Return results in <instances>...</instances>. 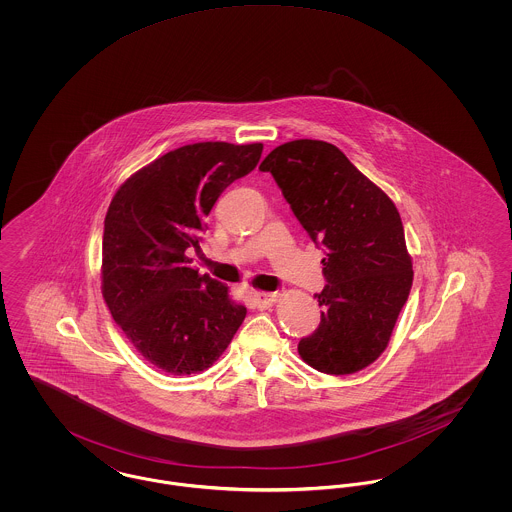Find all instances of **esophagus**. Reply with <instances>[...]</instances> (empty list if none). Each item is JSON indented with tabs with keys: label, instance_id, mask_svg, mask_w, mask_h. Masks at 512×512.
<instances>
[{
	"label": "esophagus",
	"instance_id": "esophagus-1",
	"mask_svg": "<svg viewBox=\"0 0 512 512\" xmlns=\"http://www.w3.org/2000/svg\"><path fill=\"white\" fill-rule=\"evenodd\" d=\"M278 293H253L251 295V305L255 307V309H267L270 305H274L276 301H278Z\"/></svg>",
	"mask_w": 512,
	"mask_h": 512
}]
</instances>
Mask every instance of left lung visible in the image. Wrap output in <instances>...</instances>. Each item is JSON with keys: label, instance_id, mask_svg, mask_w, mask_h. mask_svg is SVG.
Returning a JSON list of instances; mask_svg holds the SVG:
<instances>
[{"label": "left lung", "instance_id": "1", "mask_svg": "<svg viewBox=\"0 0 512 512\" xmlns=\"http://www.w3.org/2000/svg\"><path fill=\"white\" fill-rule=\"evenodd\" d=\"M270 172L293 215L322 247L326 286L317 293L320 324L299 341L301 359L324 374H353L374 363L413 286L403 222L388 195L320 140L272 149Z\"/></svg>", "mask_w": 512, "mask_h": 512}]
</instances>
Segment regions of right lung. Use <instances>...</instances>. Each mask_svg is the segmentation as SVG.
<instances>
[{"instance_id": "right-lung-1", "label": "right lung", "mask_w": 512, "mask_h": 512, "mask_svg": "<svg viewBox=\"0 0 512 512\" xmlns=\"http://www.w3.org/2000/svg\"><path fill=\"white\" fill-rule=\"evenodd\" d=\"M263 144L178 147L132 174L103 228V299L136 351L174 376L213 365L238 332L245 307L228 286L188 267L220 194L253 171Z\"/></svg>"}]
</instances>
